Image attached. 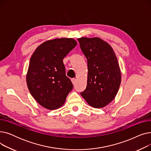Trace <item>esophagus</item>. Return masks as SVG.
<instances>
[{
  "label": "esophagus",
  "instance_id": "esophagus-1",
  "mask_svg": "<svg viewBox=\"0 0 151 151\" xmlns=\"http://www.w3.org/2000/svg\"><path fill=\"white\" fill-rule=\"evenodd\" d=\"M71 82H72V83H73V85H75V84H76V80L75 78H72L71 80Z\"/></svg>",
  "mask_w": 151,
  "mask_h": 151
}]
</instances>
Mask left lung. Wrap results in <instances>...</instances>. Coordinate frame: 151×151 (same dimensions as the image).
I'll list each match as a JSON object with an SVG mask.
<instances>
[{"label":"left lung","mask_w":151,"mask_h":151,"mask_svg":"<svg viewBox=\"0 0 151 151\" xmlns=\"http://www.w3.org/2000/svg\"><path fill=\"white\" fill-rule=\"evenodd\" d=\"M88 60V80L81 96L93 108L108 105L116 96L121 71L116 55L109 43L99 37L78 38Z\"/></svg>","instance_id":"left-lung-1"}]
</instances>
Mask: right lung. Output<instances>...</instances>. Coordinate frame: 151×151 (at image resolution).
I'll use <instances>...</instances> for the list:
<instances>
[{
  "mask_svg": "<svg viewBox=\"0 0 151 151\" xmlns=\"http://www.w3.org/2000/svg\"><path fill=\"white\" fill-rule=\"evenodd\" d=\"M75 40L55 38L40 45L32 55L26 75L30 93L46 109L64 104L73 84L66 76L63 59L76 46Z\"/></svg>",
  "mask_w": 151,
  "mask_h": 151,
  "instance_id": "right-lung-1",
  "label": "right lung"
}]
</instances>
